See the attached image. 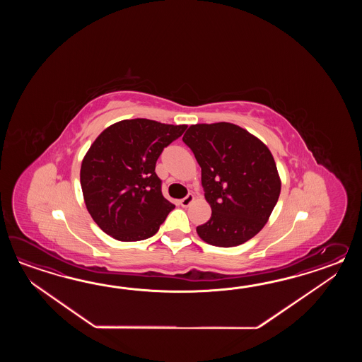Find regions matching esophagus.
I'll return each mask as SVG.
<instances>
[{
    "mask_svg": "<svg viewBox=\"0 0 362 362\" xmlns=\"http://www.w3.org/2000/svg\"><path fill=\"white\" fill-rule=\"evenodd\" d=\"M192 200H194V195H192V194H187L185 198L180 200V204H181L182 207H187V206L192 203Z\"/></svg>",
    "mask_w": 362,
    "mask_h": 362,
    "instance_id": "esophagus-1",
    "label": "esophagus"
}]
</instances>
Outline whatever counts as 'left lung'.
<instances>
[{"instance_id": "8db88e82", "label": "left lung", "mask_w": 362, "mask_h": 362, "mask_svg": "<svg viewBox=\"0 0 362 362\" xmlns=\"http://www.w3.org/2000/svg\"><path fill=\"white\" fill-rule=\"evenodd\" d=\"M202 168L212 215L197 228L212 246H239L255 237L277 204L281 180L269 148L235 124L192 125L182 137Z\"/></svg>"}]
</instances>
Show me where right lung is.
Returning a JSON list of instances; mask_svg holds the SVG:
<instances>
[{"mask_svg":"<svg viewBox=\"0 0 362 362\" xmlns=\"http://www.w3.org/2000/svg\"><path fill=\"white\" fill-rule=\"evenodd\" d=\"M186 128L132 119L112 124L93 142L80 182L89 214L106 234L136 242L159 230L175 206L163 197L155 165L164 147Z\"/></svg>","mask_w":362,"mask_h":362,"instance_id":"1","label":"right lung"}]
</instances>
